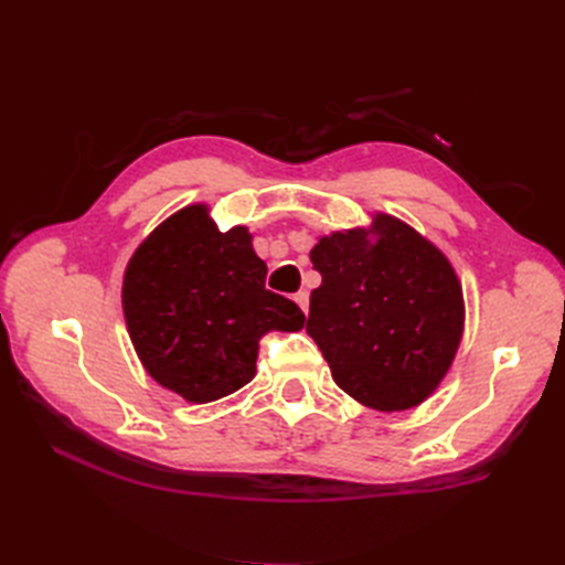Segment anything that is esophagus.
<instances>
[{
	"label": "esophagus",
	"mask_w": 565,
	"mask_h": 565,
	"mask_svg": "<svg viewBox=\"0 0 565 565\" xmlns=\"http://www.w3.org/2000/svg\"><path fill=\"white\" fill-rule=\"evenodd\" d=\"M295 301L301 306L303 313H309V292H306V289H299V292L295 295Z\"/></svg>",
	"instance_id": "34e87169"
}]
</instances>
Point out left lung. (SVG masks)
I'll use <instances>...</instances> for the list:
<instances>
[{"mask_svg": "<svg viewBox=\"0 0 565 565\" xmlns=\"http://www.w3.org/2000/svg\"><path fill=\"white\" fill-rule=\"evenodd\" d=\"M322 282L306 332L332 380L380 413L422 405L446 380L465 334V292L438 245L403 218L320 235L311 249Z\"/></svg>", "mask_w": 565, "mask_h": 565, "instance_id": "1", "label": "left lung"}]
</instances>
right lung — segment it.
Instances as JSON below:
<instances>
[{"mask_svg": "<svg viewBox=\"0 0 565 565\" xmlns=\"http://www.w3.org/2000/svg\"><path fill=\"white\" fill-rule=\"evenodd\" d=\"M247 226L218 231L207 202L185 204L134 249L122 278L127 332L146 372L188 403L249 384L259 341L299 332V306L266 289Z\"/></svg>", "mask_w": 565, "mask_h": 565, "instance_id": "right-lung-1", "label": "right lung"}]
</instances>
